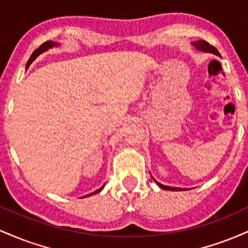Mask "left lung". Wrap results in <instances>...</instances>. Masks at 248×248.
I'll list each match as a JSON object with an SVG mask.
<instances>
[{"mask_svg": "<svg viewBox=\"0 0 248 248\" xmlns=\"http://www.w3.org/2000/svg\"><path fill=\"white\" fill-rule=\"evenodd\" d=\"M192 45L196 47L198 51H201V52H209V53H213V55L220 57V53L218 52V50L216 49V47H213L212 45H210L209 43L205 42V41H197V42H192ZM154 181L156 182V184H157L158 186L162 187V189L164 190H170V191H183V190H186V189H182V187H172V186H163V184H161L160 182L156 181L155 178L153 177Z\"/></svg>", "mask_w": 248, "mask_h": 248, "instance_id": "1", "label": "left lung"}]
</instances>
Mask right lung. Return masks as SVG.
<instances>
[{"label":"right lung","instance_id":"add662e5","mask_svg":"<svg viewBox=\"0 0 248 248\" xmlns=\"http://www.w3.org/2000/svg\"><path fill=\"white\" fill-rule=\"evenodd\" d=\"M59 43H57V42H52V41H47V42H45V43H43V44L41 45V46L38 47V49H36L35 51H33L32 52V55H31V57L29 58V61H28V62H27V66H25V70H28V67L30 66L31 65V62H32L33 61H35V59L37 58V57H38L39 55H42L43 52H45V51H47L49 49H52V47H56V46H59ZM104 186H102L100 189H98L96 190V191H94V192H92V193H90V195H87V196H93V195H95V193H98V192H100L102 189H104ZM84 197H86V196H84Z\"/></svg>","mask_w":248,"mask_h":248}]
</instances>
